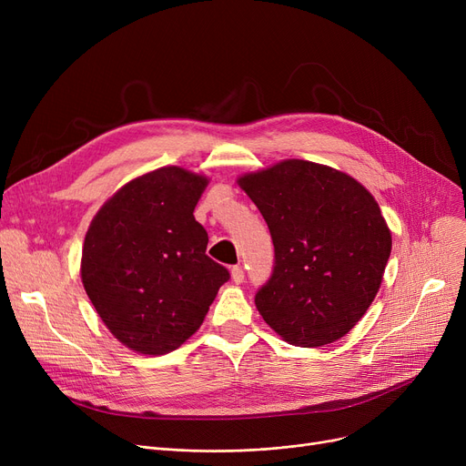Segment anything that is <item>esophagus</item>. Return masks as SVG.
I'll list each match as a JSON object with an SVG mask.
<instances>
[{
    "label": "esophagus",
    "instance_id": "1",
    "mask_svg": "<svg viewBox=\"0 0 466 466\" xmlns=\"http://www.w3.org/2000/svg\"><path fill=\"white\" fill-rule=\"evenodd\" d=\"M230 276H232V281L238 283V285L243 283V279H246V272H243L241 266H234L230 270Z\"/></svg>",
    "mask_w": 466,
    "mask_h": 466
}]
</instances>
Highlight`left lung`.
Returning <instances> with one entry per match:
<instances>
[{
    "label": "left lung",
    "instance_id": "8db88e82",
    "mask_svg": "<svg viewBox=\"0 0 466 466\" xmlns=\"http://www.w3.org/2000/svg\"><path fill=\"white\" fill-rule=\"evenodd\" d=\"M238 185L274 241L272 276L255 295L262 319L299 348L346 336L376 299L390 255L374 196L344 171L297 158Z\"/></svg>",
    "mask_w": 466,
    "mask_h": 466
}]
</instances>
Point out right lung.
<instances>
[{
	"label": "right lung",
	"instance_id": "obj_1",
	"mask_svg": "<svg viewBox=\"0 0 466 466\" xmlns=\"http://www.w3.org/2000/svg\"><path fill=\"white\" fill-rule=\"evenodd\" d=\"M208 177L166 166L118 188L85 236L81 279L111 334L143 355H166L200 329L230 279L206 255L194 218Z\"/></svg>",
	"mask_w": 466,
	"mask_h": 466
}]
</instances>
